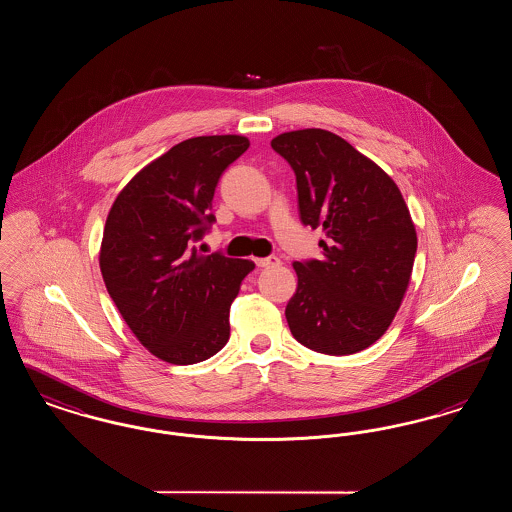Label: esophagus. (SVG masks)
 I'll return each mask as SVG.
<instances>
[{
  "label": "esophagus",
  "instance_id": "esophagus-1",
  "mask_svg": "<svg viewBox=\"0 0 512 512\" xmlns=\"http://www.w3.org/2000/svg\"><path fill=\"white\" fill-rule=\"evenodd\" d=\"M255 263H257V267L261 268L276 267V265H280V259L278 257H263V259H255Z\"/></svg>",
  "mask_w": 512,
  "mask_h": 512
}]
</instances>
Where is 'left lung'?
I'll return each mask as SVG.
<instances>
[{
    "label": "left lung",
    "mask_w": 512,
    "mask_h": 512,
    "mask_svg": "<svg viewBox=\"0 0 512 512\" xmlns=\"http://www.w3.org/2000/svg\"><path fill=\"white\" fill-rule=\"evenodd\" d=\"M270 146L295 171L303 224L326 236L322 261L293 263V338L326 355L363 351L386 334L411 284L409 207L390 174L334 132L292 130Z\"/></svg>",
    "instance_id": "obj_1"
}]
</instances>
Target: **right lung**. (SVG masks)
<instances>
[{
    "instance_id": "add662e5",
    "label": "right lung",
    "mask_w": 512,
    "mask_h": 512,
    "mask_svg": "<svg viewBox=\"0 0 512 512\" xmlns=\"http://www.w3.org/2000/svg\"><path fill=\"white\" fill-rule=\"evenodd\" d=\"M247 147L238 134L176 144L132 176L105 220V288L132 334L165 363H201L230 338V305L255 263L203 255L194 244L215 220L220 174Z\"/></svg>"
}]
</instances>
